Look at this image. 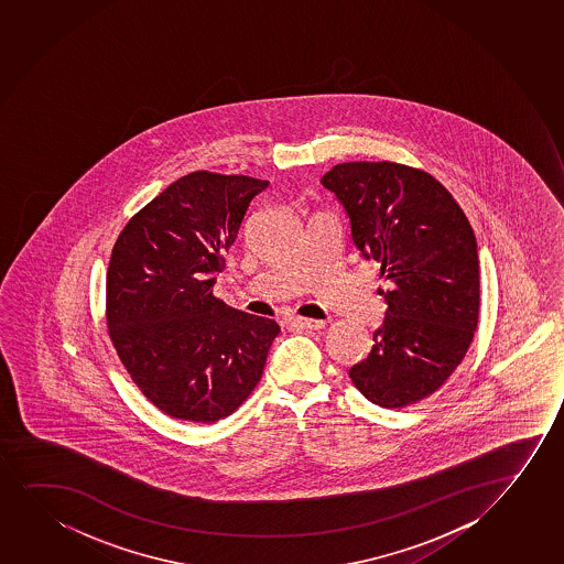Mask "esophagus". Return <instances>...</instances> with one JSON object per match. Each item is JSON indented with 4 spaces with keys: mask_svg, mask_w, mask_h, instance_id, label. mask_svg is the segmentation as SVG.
<instances>
[{
    "mask_svg": "<svg viewBox=\"0 0 564 564\" xmlns=\"http://www.w3.org/2000/svg\"><path fill=\"white\" fill-rule=\"evenodd\" d=\"M293 323L304 329H323L325 327V322L322 319H310V317H294Z\"/></svg>",
    "mask_w": 564,
    "mask_h": 564,
    "instance_id": "34e87169",
    "label": "esophagus"
}]
</instances>
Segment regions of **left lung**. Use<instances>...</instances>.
Here are the masks:
<instances>
[{
  "label": "left lung",
  "mask_w": 564,
  "mask_h": 564,
  "mask_svg": "<svg viewBox=\"0 0 564 564\" xmlns=\"http://www.w3.org/2000/svg\"><path fill=\"white\" fill-rule=\"evenodd\" d=\"M348 216L351 241L381 263L390 289L373 348L350 379L369 402L403 408L462 364L480 306L473 227L449 191L394 162H344L322 177Z\"/></svg>",
  "instance_id": "1"
}]
</instances>
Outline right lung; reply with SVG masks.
Returning a JSON list of instances; mask_svg holds the SVG:
<instances>
[{
  "label": "right lung",
  "mask_w": 564,
  "mask_h": 564,
  "mask_svg": "<svg viewBox=\"0 0 564 564\" xmlns=\"http://www.w3.org/2000/svg\"><path fill=\"white\" fill-rule=\"evenodd\" d=\"M270 182L193 172L128 221L107 271V325L133 382L170 417L214 423L254 390L279 325L214 296L224 254Z\"/></svg>",
  "instance_id": "right-lung-1"
}]
</instances>
